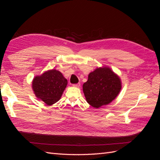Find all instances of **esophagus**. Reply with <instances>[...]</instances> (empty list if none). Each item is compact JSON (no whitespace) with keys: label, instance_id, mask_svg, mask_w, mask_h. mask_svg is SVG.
<instances>
[{"label":"esophagus","instance_id":"esophagus-1","mask_svg":"<svg viewBox=\"0 0 160 160\" xmlns=\"http://www.w3.org/2000/svg\"><path fill=\"white\" fill-rule=\"evenodd\" d=\"M72 86L75 87V88H79V87L81 86V84H80V83H78L77 84H73V85H72Z\"/></svg>","mask_w":160,"mask_h":160}]
</instances>
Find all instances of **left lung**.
Segmentation results:
<instances>
[{"instance_id": "1", "label": "left lung", "mask_w": 160, "mask_h": 160, "mask_svg": "<svg viewBox=\"0 0 160 160\" xmlns=\"http://www.w3.org/2000/svg\"><path fill=\"white\" fill-rule=\"evenodd\" d=\"M120 77L107 66L98 67L88 75L83 85L87 102L98 109L112 102L122 89Z\"/></svg>"}]
</instances>
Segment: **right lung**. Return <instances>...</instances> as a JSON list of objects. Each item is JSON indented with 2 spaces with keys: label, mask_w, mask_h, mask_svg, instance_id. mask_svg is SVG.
I'll use <instances>...</instances> for the list:
<instances>
[{
  "label": "right lung",
  "mask_w": 160,
  "mask_h": 160,
  "mask_svg": "<svg viewBox=\"0 0 160 160\" xmlns=\"http://www.w3.org/2000/svg\"><path fill=\"white\" fill-rule=\"evenodd\" d=\"M67 85V80L59 71L48 70L36 75L32 81V89L36 98L47 105L59 101Z\"/></svg>",
  "instance_id": "add662e5"
}]
</instances>
